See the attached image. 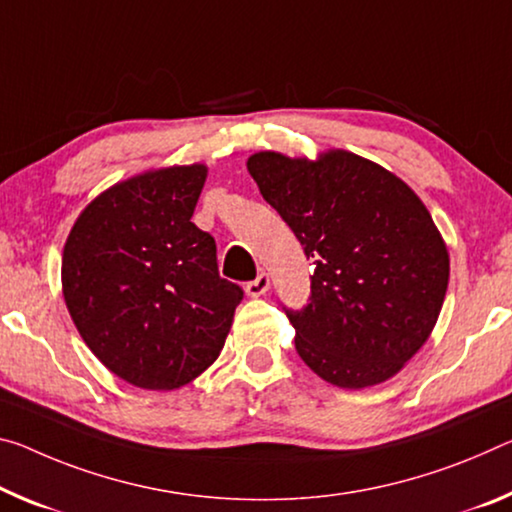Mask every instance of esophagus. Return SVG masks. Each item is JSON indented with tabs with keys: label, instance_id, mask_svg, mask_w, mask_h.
<instances>
[{
	"label": "esophagus",
	"instance_id": "obj_1",
	"mask_svg": "<svg viewBox=\"0 0 512 512\" xmlns=\"http://www.w3.org/2000/svg\"><path fill=\"white\" fill-rule=\"evenodd\" d=\"M269 287H271V278H269V275L259 273L253 282H248V285H246V294H248L250 298H259V296H264L266 291H269Z\"/></svg>",
	"mask_w": 512,
	"mask_h": 512
}]
</instances>
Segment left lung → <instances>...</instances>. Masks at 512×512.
Listing matches in <instances>:
<instances>
[{
	"label": "left lung",
	"mask_w": 512,
	"mask_h": 512,
	"mask_svg": "<svg viewBox=\"0 0 512 512\" xmlns=\"http://www.w3.org/2000/svg\"><path fill=\"white\" fill-rule=\"evenodd\" d=\"M246 166L314 262L310 305L287 310L300 360L342 389L396 376L431 337L449 287V250L424 202L348 150H264Z\"/></svg>",
	"instance_id": "1"
}]
</instances>
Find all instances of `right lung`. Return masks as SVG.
<instances>
[{
  "instance_id": "1",
  "label": "right lung",
  "mask_w": 512,
  "mask_h": 512,
  "mask_svg": "<svg viewBox=\"0 0 512 512\" xmlns=\"http://www.w3.org/2000/svg\"><path fill=\"white\" fill-rule=\"evenodd\" d=\"M205 164L152 168L81 209L63 246V300L81 339L125 383L170 392L212 367L243 291L191 223Z\"/></svg>"
}]
</instances>
